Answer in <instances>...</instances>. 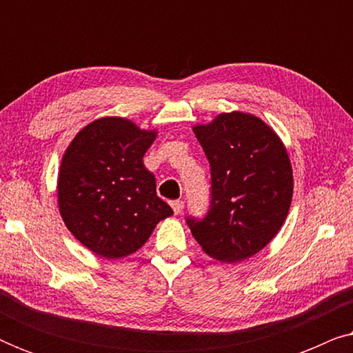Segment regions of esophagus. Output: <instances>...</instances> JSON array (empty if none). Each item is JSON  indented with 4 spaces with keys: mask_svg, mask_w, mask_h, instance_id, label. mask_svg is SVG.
<instances>
[{
    "mask_svg": "<svg viewBox=\"0 0 353 353\" xmlns=\"http://www.w3.org/2000/svg\"><path fill=\"white\" fill-rule=\"evenodd\" d=\"M172 209H173V212H175L176 215H180L181 212H183V209H185V204H183V201H173L172 202Z\"/></svg>",
    "mask_w": 353,
    "mask_h": 353,
    "instance_id": "obj_1",
    "label": "esophagus"
}]
</instances>
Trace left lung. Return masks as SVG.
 Segmentation results:
<instances>
[{
    "instance_id": "left-lung-1",
    "label": "left lung",
    "mask_w": 353,
    "mask_h": 353,
    "mask_svg": "<svg viewBox=\"0 0 353 353\" xmlns=\"http://www.w3.org/2000/svg\"><path fill=\"white\" fill-rule=\"evenodd\" d=\"M210 163V209L188 225L212 259L234 263L260 252L281 230L292 201V167L262 119L223 112L192 127Z\"/></svg>"
}]
</instances>
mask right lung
Listing matches in <instances>:
<instances>
[{
    "instance_id": "right-lung-1",
    "label": "right lung",
    "mask_w": 353,
    "mask_h": 353,
    "mask_svg": "<svg viewBox=\"0 0 353 353\" xmlns=\"http://www.w3.org/2000/svg\"><path fill=\"white\" fill-rule=\"evenodd\" d=\"M157 137L123 117L81 128L62 156L57 202L72 234L91 252L122 259L137 252L159 221L173 215L156 192L143 157Z\"/></svg>"
}]
</instances>
